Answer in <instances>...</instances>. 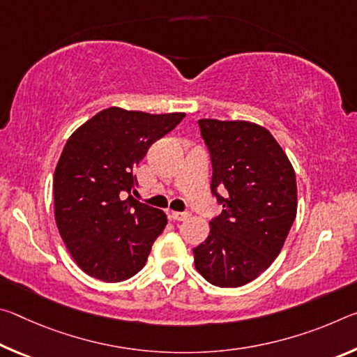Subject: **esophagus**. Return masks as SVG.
Wrapping results in <instances>:
<instances>
[{"label": "esophagus", "instance_id": "esophagus-1", "mask_svg": "<svg viewBox=\"0 0 357 357\" xmlns=\"http://www.w3.org/2000/svg\"><path fill=\"white\" fill-rule=\"evenodd\" d=\"M170 217L173 220H178V222H183L187 220L190 217L189 213H178V211H170Z\"/></svg>", "mask_w": 357, "mask_h": 357}]
</instances>
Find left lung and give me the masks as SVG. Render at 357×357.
Segmentation results:
<instances>
[{"mask_svg":"<svg viewBox=\"0 0 357 357\" xmlns=\"http://www.w3.org/2000/svg\"><path fill=\"white\" fill-rule=\"evenodd\" d=\"M213 162L211 192L222 214L193 249L195 268L215 287L236 288L279 255L298 211L291 162L268 129L250 121L200 119ZM217 190H227L220 197Z\"/></svg>","mask_w":357,"mask_h":357,"instance_id":"left-lung-1","label":"left lung"}]
</instances>
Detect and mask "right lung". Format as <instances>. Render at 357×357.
Returning <instances> with one entry per match:
<instances>
[{
    "instance_id": "1",
    "label": "right lung",
    "mask_w": 357,
    "mask_h": 357,
    "mask_svg": "<svg viewBox=\"0 0 357 357\" xmlns=\"http://www.w3.org/2000/svg\"><path fill=\"white\" fill-rule=\"evenodd\" d=\"M184 116L110 107L69 137L53 176L55 220L83 273L123 282L146 263L167 215L130 195L137 185L135 168L151 144Z\"/></svg>"
}]
</instances>
